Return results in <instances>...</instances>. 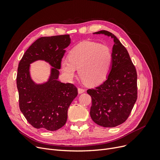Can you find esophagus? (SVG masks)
Masks as SVG:
<instances>
[{
	"label": "esophagus",
	"instance_id": "obj_1",
	"mask_svg": "<svg viewBox=\"0 0 160 160\" xmlns=\"http://www.w3.org/2000/svg\"><path fill=\"white\" fill-rule=\"evenodd\" d=\"M85 91V90L84 89H82V88H78V93H79V94L84 93Z\"/></svg>",
	"mask_w": 160,
	"mask_h": 160
}]
</instances>
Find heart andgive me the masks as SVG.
<instances>
[{"label":"heart","mask_w":160,"mask_h":160,"mask_svg":"<svg viewBox=\"0 0 160 160\" xmlns=\"http://www.w3.org/2000/svg\"><path fill=\"white\" fill-rule=\"evenodd\" d=\"M112 63V53L105 45L84 41L72 49L69 59L64 58L61 68L70 80L79 69L81 79L90 85L100 84L107 78Z\"/></svg>","instance_id":"heart-1"}]
</instances>
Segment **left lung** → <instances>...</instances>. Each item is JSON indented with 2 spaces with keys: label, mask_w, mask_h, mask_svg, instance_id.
<instances>
[{
  "label": "left lung",
  "mask_w": 160,
  "mask_h": 160,
  "mask_svg": "<svg viewBox=\"0 0 160 160\" xmlns=\"http://www.w3.org/2000/svg\"><path fill=\"white\" fill-rule=\"evenodd\" d=\"M112 38V63L109 75L98 88L88 89L92 105L90 115L104 128H114L127 120L138 98L137 72L125 47L107 31L94 32Z\"/></svg>",
  "instance_id": "left-lung-1"
}]
</instances>
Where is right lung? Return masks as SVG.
<instances>
[{"label": "right lung", "mask_w": 160, "mask_h": 160, "mask_svg": "<svg viewBox=\"0 0 160 160\" xmlns=\"http://www.w3.org/2000/svg\"><path fill=\"white\" fill-rule=\"evenodd\" d=\"M70 43L69 35L41 37L19 62L17 76L19 108L27 122L37 129L56 131L63 126L69 105L78 94L73 84L58 80L65 49ZM38 60L52 67L49 79L41 84L35 83L30 75V64Z\"/></svg>", "instance_id": "add662e5"}]
</instances>
